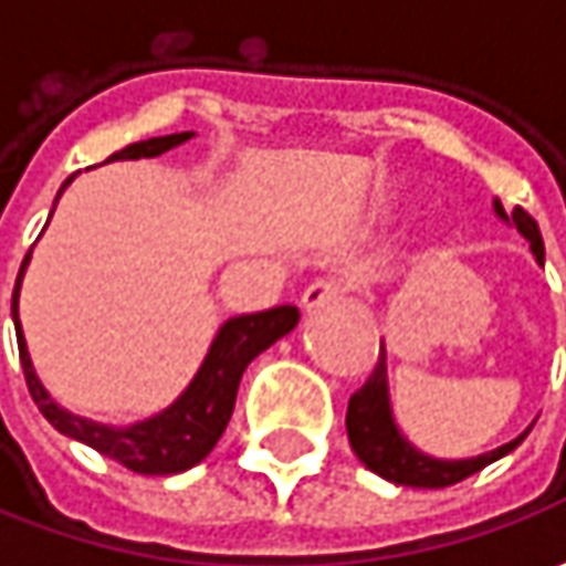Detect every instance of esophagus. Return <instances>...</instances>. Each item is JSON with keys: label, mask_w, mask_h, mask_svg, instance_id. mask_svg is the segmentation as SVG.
<instances>
[{"label": "esophagus", "mask_w": 566, "mask_h": 566, "mask_svg": "<svg viewBox=\"0 0 566 566\" xmlns=\"http://www.w3.org/2000/svg\"><path fill=\"white\" fill-rule=\"evenodd\" d=\"M339 295H343V286H339L337 280H315V283L305 286V293H302V308H305V312H321V308L334 305Z\"/></svg>", "instance_id": "1"}]
</instances>
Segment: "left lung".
Wrapping results in <instances>:
<instances>
[{"label": "left lung", "instance_id": "left-lung-1", "mask_svg": "<svg viewBox=\"0 0 566 566\" xmlns=\"http://www.w3.org/2000/svg\"><path fill=\"white\" fill-rule=\"evenodd\" d=\"M494 213L504 223L516 227V232L530 242L535 261L545 264L542 232H538V223H535L533 217L523 207H513V213H504L501 201H494ZM346 434H349V444L356 450V457L380 479H387L394 485H406V489H447V485H457V482H463L469 475H475L479 469H485L494 460L507 457L511 450L523 444L530 428L520 438H513L511 444H501L497 450L469 457V460H438V457H428L419 447H412L402 438L400 424L394 419L390 394H387V353H384V343H380L378 365H375L371 378L365 380L359 390L349 397Z\"/></svg>", "mask_w": 566, "mask_h": 566}]
</instances>
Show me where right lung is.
<instances>
[{"label": "right lung", "mask_w": 566, "mask_h": 566, "mask_svg": "<svg viewBox=\"0 0 566 566\" xmlns=\"http://www.w3.org/2000/svg\"><path fill=\"white\" fill-rule=\"evenodd\" d=\"M191 135L195 132H179V135H164V138L128 144V147H122L119 154H113L109 160L160 157L166 150L186 144ZM72 179L75 176H69L62 182L55 201L62 198L65 188L72 186ZM28 264H31V251L24 254L21 271H18V283H14V295H11V317H14L21 368H24V380H28L33 402L40 406V412L46 416V422L53 424L59 434L94 447L97 453L116 460L132 472H142V475H172V472H186L195 463H201L207 453L217 447L223 428H227L232 406H235V394H239V380H242V371L249 368V361L254 356H261L280 337H286L298 324V308L295 305H276V308L258 312V315L229 317L227 324L217 331L213 343H210L198 375L191 378V384L176 400L166 406L164 412L135 424H103L62 409L46 394V387L40 384L36 371H33L24 331H21V321H18V295H21V280H24Z\"/></svg>", "instance_id": "right-lung-1"}]
</instances>
